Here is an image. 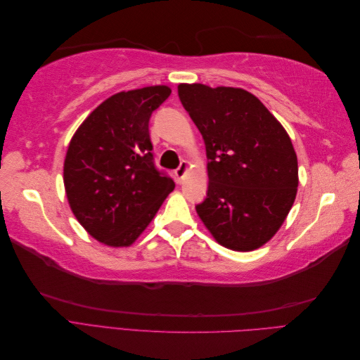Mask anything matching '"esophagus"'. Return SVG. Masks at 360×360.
<instances>
[{"instance_id":"obj_1","label":"esophagus","mask_w":360,"mask_h":360,"mask_svg":"<svg viewBox=\"0 0 360 360\" xmlns=\"http://www.w3.org/2000/svg\"><path fill=\"white\" fill-rule=\"evenodd\" d=\"M189 169V165H188V162L186 160H181L180 162V165H179V168L176 169V176H177V179L179 180H181L183 177H184V174H186V171Z\"/></svg>"}]
</instances>
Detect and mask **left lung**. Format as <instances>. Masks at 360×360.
Listing matches in <instances>:
<instances>
[{"instance_id": "left-lung-1", "label": "left lung", "mask_w": 360, "mask_h": 360, "mask_svg": "<svg viewBox=\"0 0 360 360\" xmlns=\"http://www.w3.org/2000/svg\"><path fill=\"white\" fill-rule=\"evenodd\" d=\"M179 97L205 144L209 189L195 207L198 216L228 249L263 246L296 200L299 168L288 134L246 90L180 84Z\"/></svg>"}]
</instances>
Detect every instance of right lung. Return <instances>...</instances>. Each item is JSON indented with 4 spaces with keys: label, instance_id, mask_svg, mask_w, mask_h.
Returning a JSON list of instances; mask_svg holds the SVG:
<instances>
[{
    "label": "right lung",
    "instance_id": "obj_1",
    "mask_svg": "<svg viewBox=\"0 0 360 360\" xmlns=\"http://www.w3.org/2000/svg\"><path fill=\"white\" fill-rule=\"evenodd\" d=\"M167 85L122 91L76 130L64 159V188L76 219L108 246H130L153 219L172 179L155 165L148 122Z\"/></svg>",
    "mask_w": 360,
    "mask_h": 360
}]
</instances>
